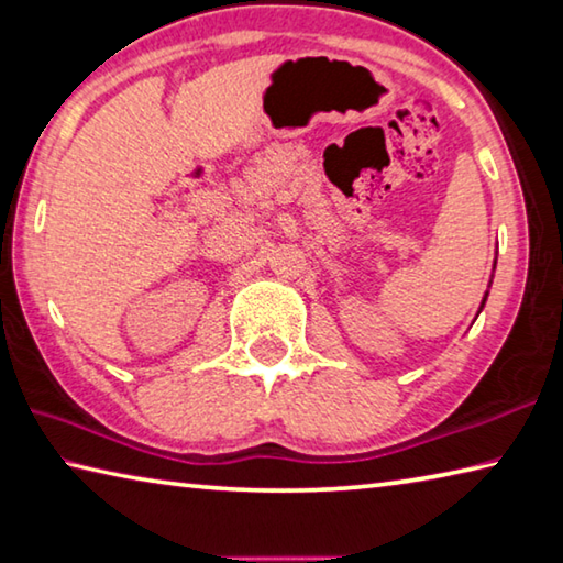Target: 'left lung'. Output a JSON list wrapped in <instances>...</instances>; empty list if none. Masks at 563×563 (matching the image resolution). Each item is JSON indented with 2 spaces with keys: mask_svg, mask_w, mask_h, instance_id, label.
<instances>
[{
  "mask_svg": "<svg viewBox=\"0 0 563 563\" xmlns=\"http://www.w3.org/2000/svg\"><path fill=\"white\" fill-rule=\"evenodd\" d=\"M495 266H497V262H495ZM489 284H492V279H489ZM487 297H489V291H485V299H482V303H479V311L485 309V301H487ZM479 311H477V313H479Z\"/></svg>",
  "mask_w": 563,
  "mask_h": 563,
  "instance_id": "obj_1",
  "label": "left lung"
}]
</instances>
